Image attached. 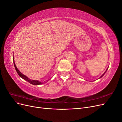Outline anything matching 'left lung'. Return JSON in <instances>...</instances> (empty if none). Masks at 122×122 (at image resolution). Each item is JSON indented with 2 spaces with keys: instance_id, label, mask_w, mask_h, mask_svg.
I'll return each instance as SVG.
<instances>
[{
  "instance_id": "1",
  "label": "left lung",
  "mask_w": 122,
  "mask_h": 122,
  "mask_svg": "<svg viewBox=\"0 0 122 122\" xmlns=\"http://www.w3.org/2000/svg\"><path fill=\"white\" fill-rule=\"evenodd\" d=\"M108 68H107V70H106V71H105V72H104V74H103V75H102V76H101V77H100V78H101V77H103V76H104V74H105V73H106V72H107V70H108Z\"/></svg>"
}]
</instances>
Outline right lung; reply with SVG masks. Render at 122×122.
<instances>
[{
	"mask_svg": "<svg viewBox=\"0 0 122 122\" xmlns=\"http://www.w3.org/2000/svg\"><path fill=\"white\" fill-rule=\"evenodd\" d=\"M13 60H14V59H13ZM13 63H14V67H15V70H16V72H17V73H18V74L19 75V76L21 78H22V79H24L25 80L28 81V82L29 83H30V84L34 85H40V84H42L43 83H42V82H40L39 81H37V80H31V79H29L27 77H26V76H25L24 75H23V74H22L21 73V72L18 70V69L17 68L16 66V65H15V62H14V61H13ZM48 80H47V81H48Z\"/></svg>",
	"mask_w": 122,
	"mask_h": 122,
	"instance_id": "right-lung-1",
	"label": "right lung"
}]
</instances>
